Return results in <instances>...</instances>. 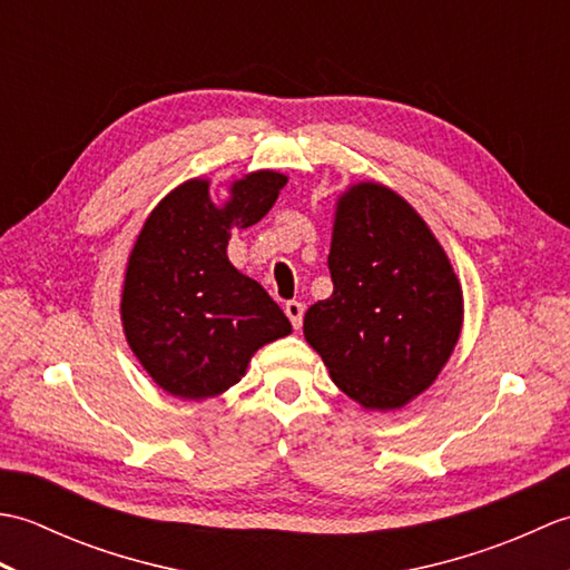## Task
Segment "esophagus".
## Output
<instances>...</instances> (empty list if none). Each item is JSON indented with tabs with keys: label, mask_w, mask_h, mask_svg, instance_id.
Segmentation results:
<instances>
[{
	"label": "esophagus",
	"mask_w": 570,
	"mask_h": 570,
	"mask_svg": "<svg viewBox=\"0 0 570 570\" xmlns=\"http://www.w3.org/2000/svg\"><path fill=\"white\" fill-rule=\"evenodd\" d=\"M284 311H286V316H288V321H292L294 328H301V323H304L306 306L298 304V301H288V304L284 306Z\"/></svg>",
	"instance_id": "34e87169"
}]
</instances>
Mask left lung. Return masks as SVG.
Returning <instances> with one entry per match:
<instances>
[{
    "instance_id": "8db88e82",
    "label": "left lung",
    "mask_w": 570,
    "mask_h": 570,
    "mask_svg": "<svg viewBox=\"0 0 570 570\" xmlns=\"http://www.w3.org/2000/svg\"><path fill=\"white\" fill-rule=\"evenodd\" d=\"M331 298L304 335L333 382L365 409H402L429 390L463 328L451 259L411 205L382 184L350 186L335 208Z\"/></svg>"
}]
</instances>
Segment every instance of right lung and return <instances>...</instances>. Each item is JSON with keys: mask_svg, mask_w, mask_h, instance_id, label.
<instances>
[{"mask_svg": "<svg viewBox=\"0 0 570 570\" xmlns=\"http://www.w3.org/2000/svg\"><path fill=\"white\" fill-rule=\"evenodd\" d=\"M284 186V174L254 171L215 205L210 180L193 178L144 223L127 262L122 325L131 353L164 392L190 402L223 394L262 345L292 333L262 284L227 259L233 227L259 223Z\"/></svg>", "mask_w": 570, "mask_h": 570, "instance_id": "right-lung-1", "label": "right lung"}]
</instances>
